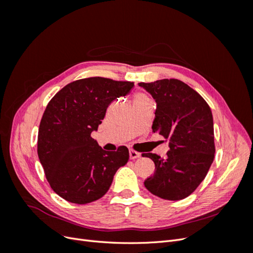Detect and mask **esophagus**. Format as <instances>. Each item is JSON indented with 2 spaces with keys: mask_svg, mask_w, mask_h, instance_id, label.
Wrapping results in <instances>:
<instances>
[{
  "mask_svg": "<svg viewBox=\"0 0 253 253\" xmlns=\"http://www.w3.org/2000/svg\"><path fill=\"white\" fill-rule=\"evenodd\" d=\"M138 157H140V154L138 152H136L135 150H129V158L131 159H136V158H138Z\"/></svg>",
  "mask_w": 253,
  "mask_h": 253,
  "instance_id": "obj_1",
  "label": "esophagus"
}]
</instances>
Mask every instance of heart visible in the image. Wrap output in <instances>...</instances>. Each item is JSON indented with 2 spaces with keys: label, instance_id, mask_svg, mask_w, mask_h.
I'll return each instance as SVG.
<instances>
[{
  "label": "heart",
  "instance_id": "1",
  "mask_svg": "<svg viewBox=\"0 0 253 253\" xmlns=\"http://www.w3.org/2000/svg\"><path fill=\"white\" fill-rule=\"evenodd\" d=\"M148 99H150V97L147 95V94H144V93H136L135 95H134V97H133V102L134 103H136V102H140V101H143V100H148Z\"/></svg>",
  "mask_w": 253,
  "mask_h": 253
}]
</instances>
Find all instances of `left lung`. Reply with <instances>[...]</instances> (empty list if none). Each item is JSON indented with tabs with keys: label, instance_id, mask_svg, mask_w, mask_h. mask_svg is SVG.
<instances>
[{
	"label": "left lung",
	"instance_id": "left-lung-1",
	"mask_svg": "<svg viewBox=\"0 0 253 253\" xmlns=\"http://www.w3.org/2000/svg\"><path fill=\"white\" fill-rule=\"evenodd\" d=\"M138 84L157 103L153 132L169 141L170 148L166 158L154 153L143 154L155 164L154 174L144 180V186L164 200H182L201 185L213 163L215 145L210 106L177 79Z\"/></svg>",
	"mask_w": 253,
	"mask_h": 253
}]
</instances>
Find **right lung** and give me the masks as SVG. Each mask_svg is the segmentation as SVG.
Returning <instances> with one entry per match:
<instances>
[{"mask_svg": "<svg viewBox=\"0 0 253 253\" xmlns=\"http://www.w3.org/2000/svg\"><path fill=\"white\" fill-rule=\"evenodd\" d=\"M134 82L90 77L68 83L53 96L38 133V156L51 189L73 204H88L110 189L114 175L128 160L121 145L114 152L90 136L108 106L126 96Z\"/></svg>", "mask_w": 253, "mask_h": 253, "instance_id": "add662e5", "label": "right lung"}]
</instances>
